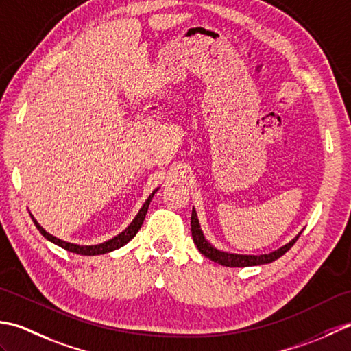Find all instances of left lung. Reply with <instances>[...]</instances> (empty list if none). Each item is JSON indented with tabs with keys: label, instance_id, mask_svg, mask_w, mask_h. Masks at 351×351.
I'll return each mask as SVG.
<instances>
[{
	"label": "left lung",
	"instance_id": "left-lung-1",
	"mask_svg": "<svg viewBox=\"0 0 351 351\" xmlns=\"http://www.w3.org/2000/svg\"><path fill=\"white\" fill-rule=\"evenodd\" d=\"M191 232H192V239H194V244L197 245L198 252L223 267H254V265H263V263L274 262L278 259V257H282L286 252H288V250L295 244L298 236L302 234V232H300L294 239L288 242V244H285L283 247L277 248L274 252L267 253V254H236V253L223 252V250H218L213 247L210 242L206 239V236L203 234V230H202V226H199L197 210L194 207H192V217H191Z\"/></svg>",
	"mask_w": 351,
	"mask_h": 351
}]
</instances>
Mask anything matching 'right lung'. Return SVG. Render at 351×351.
<instances>
[{
	"instance_id": "add662e5",
	"label": "right lung",
	"mask_w": 351,
	"mask_h": 351,
	"mask_svg": "<svg viewBox=\"0 0 351 351\" xmlns=\"http://www.w3.org/2000/svg\"><path fill=\"white\" fill-rule=\"evenodd\" d=\"M157 189H159V188H157ZM157 189H154V191L152 192V194H149V197L145 199V203L142 204V207L139 209L138 215L134 217V219L132 221L130 226L125 227V230H123L119 234H117L115 238H112V239L106 241V242H101V244H97V245L73 244V242H66V241H63V239L56 238V236H53L51 233H48V232L45 230V228L42 227V226L38 223V221L34 219V217L32 215V213H30V215H32V219H33L34 226L38 227V230L42 233V236H44V238L48 239L49 242H53V244L59 245V247H62V248H65L66 252L75 253V254H82V256L106 254V253L113 252V250H118V248H121V247H124V245L127 244V242H130V241L134 238L136 233L139 232V228H141L142 223H144L145 215H147V212H148L149 202H152V199H153V197H154V194L157 192Z\"/></svg>"
}]
</instances>
